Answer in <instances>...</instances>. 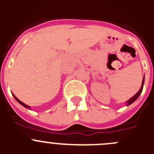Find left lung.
Returning a JSON list of instances; mask_svg holds the SVG:
<instances>
[{
  "label": "left lung",
  "mask_w": 154,
  "mask_h": 154,
  "mask_svg": "<svg viewBox=\"0 0 154 154\" xmlns=\"http://www.w3.org/2000/svg\"><path fill=\"white\" fill-rule=\"evenodd\" d=\"M144 80H145V76L143 75V81H142V85H141V87H140V90L138 91V92H137V93L134 95V96H133V97L130 98L129 100H127V101H126V106H130V105H131L132 103H134V102L137 100V99L139 98V96H140V95L141 94V92H142L143 91V85H144Z\"/></svg>",
  "instance_id": "8db88e82"
}]
</instances>
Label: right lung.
<instances>
[{
  "label": "right lung",
  "instance_id": "1",
  "mask_svg": "<svg viewBox=\"0 0 154 154\" xmlns=\"http://www.w3.org/2000/svg\"><path fill=\"white\" fill-rule=\"evenodd\" d=\"M12 95H13L14 98V99H16V100H17V102H18V103H20V104H21V105H22L23 106H24V107H25V108H27V109H31V106H28V105H26V104H24V103H22V102H21V101H20V100H19V99H17V97H16V96H14V94H12Z\"/></svg>",
  "mask_w": 154,
  "mask_h": 154
}]
</instances>
